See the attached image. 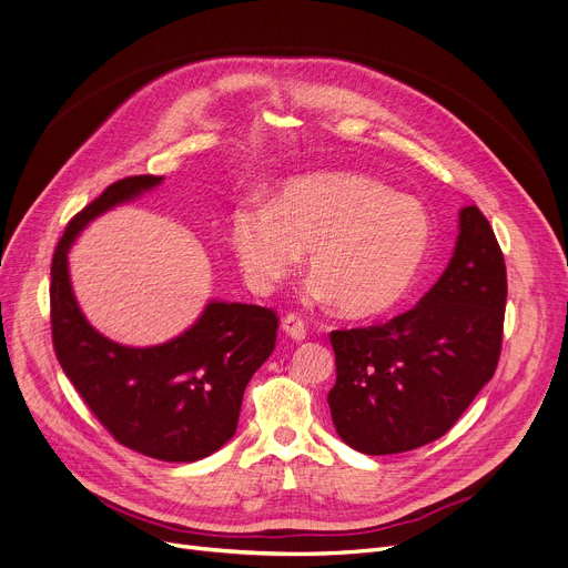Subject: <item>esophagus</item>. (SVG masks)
<instances>
[{
  "mask_svg": "<svg viewBox=\"0 0 568 568\" xmlns=\"http://www.w3.org/2000/svg\"><path fill=\"white\" fill-rule=\"evenodd\" d=\"M283 332H285L290 338H294V341H304V338H306V325H304L302 315L287 313V315L283 317Z\"/></svg>",
  "mask_w": 568,
  "mask_h": 568,
  "instance_id": "esophagus-1",
  "label": "esophagus"
}]
</instances>
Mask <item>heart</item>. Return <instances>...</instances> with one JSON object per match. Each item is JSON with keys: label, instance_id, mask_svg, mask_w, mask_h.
Returning <instances> with one entry per match:
<instances>
[{"label": "heart", "instance_id": "heart-1", "mask_svg": "<svg viewBox=\"0 0 568 568\" xmlns=\"http://www.w3.org/2000/svg\"><path fill=\"white\" fill-rule=\"evenodd\" d=\"M434 225L420 202L376 179L329 171L287 181L264 206H239L230 245L255 292L276 290L308 253L311 290L348 317L397 308L432 253Z\"/></svg>", "mask_w": 568, "mask_h": 568}]
</instances>
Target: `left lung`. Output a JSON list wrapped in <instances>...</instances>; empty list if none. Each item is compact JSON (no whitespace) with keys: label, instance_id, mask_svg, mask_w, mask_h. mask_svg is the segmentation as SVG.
<instances>
[{"label":"left lung","instance_id":"8db88e82","mask_svg":"<svg viewBox=\"0 0 568 568\" xmlns=\"http://www.w3.org/2000/svg\"><path fill=\"white\" fill-rule=\"evenodd\" d=\"M506 294L497 236L478 206H464L453 260L415 308L329 334L338 436L364 455H394L446 434L497 372Z\"/></svg>","mask_w":568,"mask_h":568}]
</instances>
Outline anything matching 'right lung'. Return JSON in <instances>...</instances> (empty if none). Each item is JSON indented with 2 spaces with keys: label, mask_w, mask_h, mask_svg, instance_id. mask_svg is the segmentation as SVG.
Masks as SVG:
<instances>
[{
  "label": "right lung",
  "mask_w": 568,
  "mask_h": 568,
  "mask_svg": "<svg viewBox=\"0 0 568 568\" xmlns=\"http://www.w3.org/2000/svg\"><path fill=\"white\" fill-rule=\"evenodd\" d=\"M160 183L162 176L122 179L69 220L51 266L53 348L71 385L118 443L162 462H196L234 436L245 385L274 353L278 315L211 302L181 336L130 348L88 323L69 281L67 253L90 220Z\"/></svg>",
  "instance_id": "obj_1"
}]
</instances>
